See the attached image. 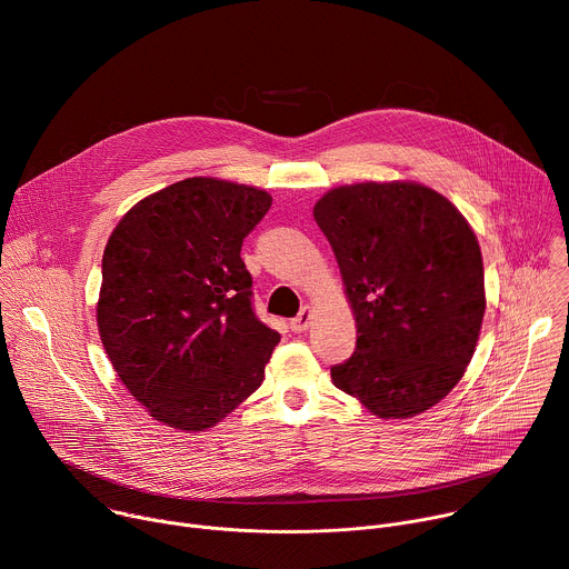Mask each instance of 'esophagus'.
Returning <instances> with one entry per match:
<instances>
[{
  "label": "esophagus",
  "mask_w": 569,
  "mask_h": 569,
  "mask_svg": "<svg viewBox=\"0 0 569 569\" xmlns=\"http://www.w3.org/2000/svg\"><path fill=\"white\" fill-rule=\"evenodd\" d=\"M310 319H312V310H310L308 306H303V308L299 310V315H297L295 319H290V329H292L295 333H303V331L310 327Z\"/></svg>",
  "instance_id": "obj_1"
}]
</instances>
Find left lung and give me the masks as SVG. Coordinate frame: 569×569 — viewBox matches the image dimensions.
<instances>
[{
	"instance_id": "1",
	"label": "left lung",
	"mask_w": 569,
	"mask_h": 569,
	"mask_svg": "<svg viewBox=\"0 0 569 569\" xmlns=\"http://www.w3.org/2000/svg\"><path fill=\"white\" fill-rule=\"evenodd\" d=\"M312 216L336 252L358 323L333 385L380 419H410L461 380L483 319V266L466 218L412 182L323 196Z\"/></svg>"
}]
</instances>
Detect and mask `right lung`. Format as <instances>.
Segmentation results:
<instances>
[{
  "instance_id": "obj_1",
  "label": "right lung",
  "mask_w": 569,
  "mask_h": 569,
  "mask_svg": "<svg viewBox=\"0 0 569 569\" xmlns=\"http://www.w3.org/2000/svg\"><path fill=\"white\" fill-rule=\"evenodd\" d=\"M270 204L254 187L189 178L143 198L114 227L99 333L152 419L207 430L261 387L281 336L254 312L240 248Z\"/></svg>"
}]
</instances>
